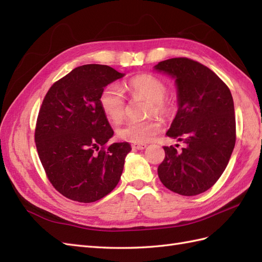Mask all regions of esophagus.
<instances>
[{"label":"esophagus","mask_w":262,"mask_h":262,"mask_svg":"<svg viewBox=\"0 0 262 262\" xmlns=\"http://www.w3.org/2000/svg\"><path fill=\"white\" fill-rule=\"evenodd\" d=\"M146 146V144H133L132 145V147L134 149H144Z\"/></svg>","instance_id":"obj_1"}]
</instances>
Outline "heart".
<instances>
[{
    "mask_svg": "<svg viewBox=\"0 0 262 262\" xmlns=\"http://www.w3.org/2000/svg\"><path fill=\"white\" fill-rule=\"evenodd\" d=\"M127 89L134 98H144L149 101L146 115L169 116L172 103L165 97L168 88L164 81L153 74H140L127 82ZM100 105L110 120L120 122L126 116V99L120 88L109 84L100 94ZM162 129V124L157 118H148L142 121H128L117 129L119 138L127 142L142 144L152 138Z\"/></svg>",
    "mask_w": 262,
    "mask_h": 262,
    "instance_id": "obj_1",
    "label": "heart"
}]
</instances>
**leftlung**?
<instances>
[{"mask_svg":"<svg viewBox=\"0 0 262 262\" xmlns=\"http://www.w3.org/2000/svg\"><path fill=\"white\" fill-rule=\"evenodd\" d=\"M154 69L176 79L179 108L166 135L187 145L181 152L164 146L158 174L171 191L196 196L220 179L234 148L232 94L213 71L190 58H170Z\"/></svg>","mask_w":262,"mask_h":262,"instance_id":"left-lung-1","label":"left lung"}]
</instances>
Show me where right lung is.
<instances>
[{"mask_svg": "<svg viewBox=\"0 0 262 262\" xmlns=\"http://www.w3.org/2000/svg\"><path fill=\"white\" fill-rule=\"evenodd\" d=\"M124 76L107 65L88 64L56 81L39 110L35 142L48 180L64 197L93 203L118 185L127 142L108 144L114 135L100 105L109 83Z\"/></svg>", "mask_w": 262, "mask_h": 262, "instance_id": "add662e5", "label": "right lung"}]
</instances>
